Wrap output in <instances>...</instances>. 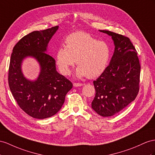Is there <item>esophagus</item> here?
I'll list each match as a JSON object with an SVG mask.
<instances>
[{
  "instance_id": "obj_1",
  "label": "esophagus",
  "mask_w": 155,
  "mask_h": 155,
  "mask_svg": "<svg viewBox=\"0 0 155 155\" xmlns=\"http://www.w3.org/2000/svg\"><path fill=\"white\" fill-rule=\"evenodd\" d=\"M84 84H82V83H77V82H74V84H73V86H74V87H78V86H83Z\"/></svg>"
}]
</instances>
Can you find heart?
<instances>
[{"label": "heart", "instance_id": "b5f03b06", "mask_svg": "<svg viewBox=\"0 0 155 155\" xmlns=\"http://www.w3.org/2000/svg\"><path fill=\"white\" fill-rule=\"evenodd\" d=\"M64 45L55 53L56 63L63 74H69L71 67L76 62L78 66L76 75L79 78H96L107 67L110 56L109 45L89 33H71L65 38Z\"/></svg>", "mask_w": 155, "mask_h": 155}]
</instances>
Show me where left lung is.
<instances>
[{
    "label": "left lung",
    "mask_w": 155,
    "mask_h": 155,
    "mask_svg": "<svg viewBox=\"0 0 155 155\" xmlns=\"http://www.w3.org/2000/svg\"><path fill=\"white\" fill-rule=\"evenodd\" d=\"M114 51L109 65L94 81L96 96L92 108L102 117H111L133 101L140 90L141 66L137 51L129 38L106 30Z\"/></svg>",
    "instance_id": "1"
}]
</instances>
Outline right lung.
I'll list each match as a JSON object with an SVG mask.
<instances>
[{
    "mask_svg": "<svg viewBox=\"0 0 155 155\" xmlns=\"http://www.w3.org/2000/svg\"><path fill=\"white\" fill-rule=\"evenodd\" d=\"M59 28L55 26L35 31L25 35L14 47L11 55L8 84L12 94L23 111L38 119L52 117L65 101L73 84L56 71L55 61L46 53L50 39ZM27 57L37 59L41 71L37 80L27 79L21 71V63Z\"/></svg>",
    "mask_w": 155,
    "mask_h": 155,
    "instance_id": "right-lung-1",
    "label": "right lung"
}]
</instances>
